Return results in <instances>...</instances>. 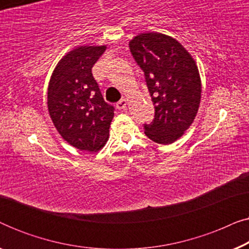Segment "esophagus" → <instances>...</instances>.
I'll list each match as a JSON object with an SVG mask.
<instances>
[{
    "label": "esophagus",
    "instance_id": "34e87169",
    "mask_svg": "<svg viewBox=\"0 0 249 249\" xmlns=\"http://www.w3.org/2000/svg\"><path fill=\"white\" fill-rule=\"evenodd\" d=\"M128 102L125 98H124V100H121L120 102H118L117 103V108H119V110H124V108H125V107H127Z\"/></svg>",
    "mask_w": 249,
    "mask_h": 249
}]
</instances>
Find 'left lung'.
<instances>
[{
    "label": "left lung",
    "instance_id": "obj_1",
    "mask_svg": "<svg viewBox=\"0 0 249 249\" xmlns=\"http://www.w3.org/2000/svg\"><path fill=\"white\" fill-rule=\"evenodd\" d=\"M155 108L154 120L144 124L145 135L168 145L181 137L194 122L202 84L195 60L178 40L161 33H144L129 43Z\"/></svg>",
    "mask_w": 249,
    "mask_h": 249
}]
</instances>
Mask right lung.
<instances>
[{"label":"right lung","instance_id":"right-lung-1","mask_svg":"<svg viewBox=\"0 0 249 249\" xmlns=\"http://www.w3.org/2000/svg\"><path fill=\"white\" fill-rule=\"evenodd\" d=\"M107 46H79L59 61L51 76L47 107L64 141L81 151L107 144L114 107L102 96L91 68Z\"/></svg>","mask_w":249,"mask_h":249}]
</instances>
